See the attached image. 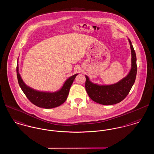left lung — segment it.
Returning <instances> with one entry per match:
<instances>
[{
  "instance_id": "8db88e82",
  "label": "left lung",
  "mask_w": 154,
  "mask_h": 154,
  "mask_svg": "<svg viewBox=\"0 0 154 154\" xmlns=\"http://www.w3.org/2000/svg\"><path fill=\"white\" fill-rule=\"evenodd\" d=\"M129 42L132 52V68L126 77L112 85H99L91 82L85 75V89L94 102L103 105L115 104L123 100L129 93L136 80L137 67L135 51L129 39Z\"/></svg>"
}]
</instances>
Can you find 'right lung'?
Returning a JSON list of instances; mask_svg holds the SVG:
<instances>
[{
	"instance_id": "add662e5",
	"label": "right lung",
	"mask_w": 154,
	"mask_h": 154,
	"mask_svg": "<svg viewBox=\"0 0 154 154\" xmlns=\"http://www.w3.org/2000/svg\"><path fill=\"white\" fill-rule=\"evenodd\" d=\"M77 74H75L69 78L65 81L62 88L56 92H40L28 87L23 82L18 72V65H17V79L23 92L30 102L37 107L44 109H52L58 107L66 101L70 88Z\"/></svg>"
}]
</instances>
